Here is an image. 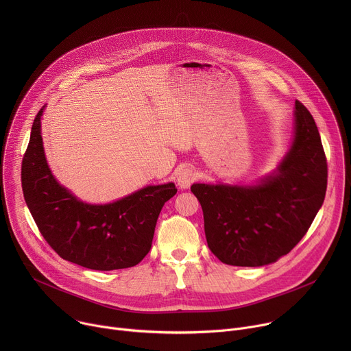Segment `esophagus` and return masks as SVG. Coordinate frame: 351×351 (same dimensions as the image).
Wrapping results in <instances>:
<instances>
[{
    "label": "esophagus",
    "instance_id": "34e87169",
    "mask_svg": "<svg viewBox=\"0 0 351 351\" xmlns=\"http://www.w3.org/2000/svg\"><path fill=\"white\" fill-rule=\"evenodd\" d=\"M195 180V171L190 167H184L178 173V186L180 189H189L190 184Z\"/></svg>",
    "mask_w": 351,
    "mask_h": 351
}]
</instances>
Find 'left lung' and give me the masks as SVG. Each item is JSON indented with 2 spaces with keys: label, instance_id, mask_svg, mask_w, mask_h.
Returning a JSON list of instances; mask_svg holds the SVG:
<instances>
[{
  "label": "left lung",
  "instance_id": "obj_1",
  "mask_svg": "<svg viewBox=\"0 0 351 351\" xmlns=\"http://www.w3.org/2000/svg\"><path fill=\"white\" fill-rule=\"evenodd\" d=\"M328 164L310 111L294 106V137L278 169L256 186L194 183L207 243L228 265L263 267L286 256L322 207Z\"/></svg>",
  "mask_w": 351,
  "mask_h": 351
}]
</instances>
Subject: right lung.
Returning <instances> with one entry per match:
<instances>
[{"label":"right lung","mask_w":351,"mask_h":351,"mask_svg":"<svg viewBox=\"0 0 351 351\" xmlns=\"http://www.w3.org/2000/svg\"><path fill=\"white\" fill-rule=\"evenodd\" d=\"M37 112L22 160V190L45 241L64 260L95 271L137 265L149 252L158 215L178 189L147 186L118 202L93 206L61 186L47 165Z\"/></svg>","instance_id":"1"}]
</instances>
